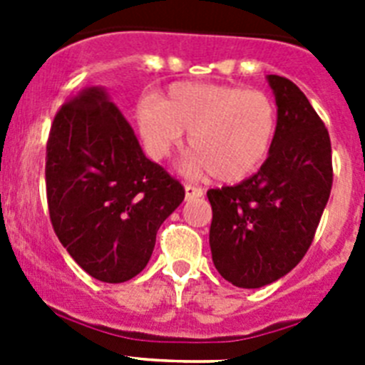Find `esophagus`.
Returning <instances> with one entry per match:
<instances>
[{
	"mask_svg": "<svg viewBox=\"0 0 365 365\" xmlns=\"http://www.w3.org/2000/svg\"><path fill=\"white\" fill-rule=\"evenodd\" d=\"M185 193H186V201H192V199L202 197V188L192 185H185Z\"/></svg>",
	"mask_w": 365,
	"mask_h": 365,
	"instance_id": "34e87169",
	"label": "esophagus"
}]
</instances>
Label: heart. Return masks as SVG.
Returning a JSON list of instances; mask_svg holds the SVG:
<instances>
[{
  "label": "heart",
  "instance_id": "1",
  "mask_svg": "<svg viewBox=\"0 0 365 365\" xmlns=\"http://www.w3.org/2000/svg\"><path fill=\"white\" fill-rule=\"evenodd\" d=\"M148 151L163 159L190 133L193 153L186 170L214 173L221 182H241L263 166L278 133V109L267 93L240 86L175 82L160 100L137 108Z\"/></svg>",
  "mask_w": 365,
  "mask_h": 365
}]
</instances>
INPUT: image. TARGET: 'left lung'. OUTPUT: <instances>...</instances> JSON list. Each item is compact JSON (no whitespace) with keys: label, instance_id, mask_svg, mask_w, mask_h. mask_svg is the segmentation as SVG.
Here are the masks:
<instances>
[{"label":"left lung","instance_id":"left-lung-1","mask_svg":"<svg viewBox=\"0 0 365 365\" xmlns=\"http://www.w3.org/2000/svg\"><path fill=\"white\" fill-rule=\"evenodd\" d=\"M278 133L259 172L208 190L210 250L222 278L259 289L283 278L309 250L333 186L331 138L299 87L267 74Z\"/></svg>","mask_w":365,"mask_h":365}]
</instances>
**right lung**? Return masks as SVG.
<instances>
[{"mask_svg":"<svg viewBox=\"0 0 365 365\" xmlns=\"http://www.w3.org/2000/svg\"><path fill=\"white\" fill-rule=\"evenodd\" d=\"M45 160L51 222L69 256L106 283L143 272L185 188L144 155L104 87H86L60 108Z\"/></svg>","mask_w":365,"mask_h":365,"instance_id":"right-lung-1","label":"right lung"}]
</instances>
